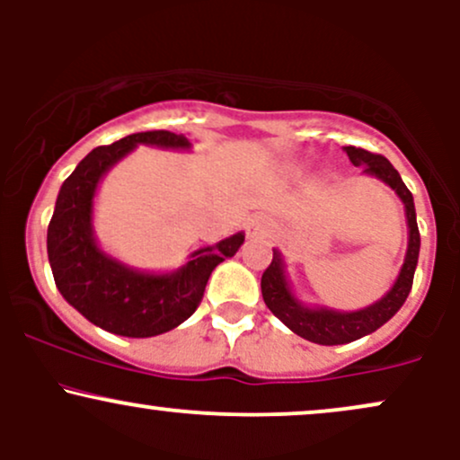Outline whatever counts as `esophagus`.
I'll list each match as a JSON object with an SVG mask.
<instances>
[{
	"instance_id": "esophagus-1",
	"label": "esophagus",
	"mask_w": 460,
	"mask_h": 460,
	"mask_svg": "<svg viewBox=\"0 0 460 460\" xmlns=\"http://www.w3.org/2000/svg\"><path fill=\"white\" fill-rule=\"evenodd\" d=\"M266 229H268L266 225L260 223V220H255V223H251V226H248V235H252V237L263 235V234H266Z\"/></svg>"
}]
</instances>
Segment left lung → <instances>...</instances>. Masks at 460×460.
<instances>
[{"instance_id":"obj_1","label":"left lung","mask_w":460,"mask_h":460,"mask_svg":"<svg viewBox=\"0 0 460 460\" xmlns=\"http://www.w3.org/2000/svg\"><path fill=\"white\" fill-rule=\"evenodd\" d=\"M344 151L350 157L355 166H361L363 172L383 179L387 186L395 190L400 199H402L406 209V220H409V251H406V260L402 270H400L398 281L389 289L387 296L378 300L372 307L352 311V314H340V311L331 309H307L298 303L289 292L288 281L283 274V263L279 252L274 251L270 266L261 274V296L266 307L283 322L288 329H292L296 335L305 340L314 341L322 346H337L355 341L358 337L374 332L376 329L394 318L395 311L404 305L409 296L411 288H413V274L417 266V257H420V229H417L415 220V205L413 194L404 186L400 179L398 171L392 166L387 157L378 155V153H369L358 146H344Z\"/></svg>"}]
</instances>
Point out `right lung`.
Listing matches in <instances>:
<instances>
[{
  "instance_id": "add662e5",
  "label": "right lung",
  "mask_w": 460,
  "mask_h": 460,
  "mask_svg": "<svg viewBox=\"0 0 460 460\" xmlns=\"http://www.w3.org/2000/svg\"><path fill=\"white\" fill-rule=\"evenodd\" d=\"M136 145L188 149L190 140L166 129L140 131L88 153L58 194L47 229V255L58 289L84 318L114 335L153 337L175 329L199 309L209 274L235 255L244 235L200 248L172 274H142L103 255L91 226L94 190L103 172Z\"/></svg>"
}]
</instances>
